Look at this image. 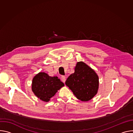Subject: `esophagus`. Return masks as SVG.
<instances>
[{"mask_svg":"<svg viewBox=\"0 0 133 133\" xmlns=\"http://www.w3.org/2000/svg\"><path fill=\"white\" fill-rule=\"evenodd\" d=\"M61 78H62V82H63V83H65L66 80V77L64 76H62V77H61Z\"/></svg>","mask_w":133,"mask_h":133,"instance_id":"34e87169","label":"esophagus"}]
</instances>
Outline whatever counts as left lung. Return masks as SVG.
Here are the masks:
<instances>
[{
    "label": "left lung",
    "instance_id": "obj_1",
    "mask_svg": "<svg viewBox=\"0 0 133 133\" xmlns=\"http://www.w3.org/2000/svg\"><path fill=\"white\" fill-rule=\"evenodd\" d=\"M65 84L77 99L87 102L96 95L99 88V77L93 69L83 62L77 63L74 73L67 79Z\"/></svg>",
    "mask_w": 133,
    "mask_h": 133
}]
</instances>
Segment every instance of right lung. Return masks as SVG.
Listing matches in <instances>:
<instances>
[{"label":"right lung","instance_id":"right-lung-1","mask_svg":"<svg viewBox=\"0 0 133 133\" xmlns=\"http://www.w3.org/2000/svg\"><path fill=\"white\" fill-rule=\"evenodd\" d=\"M64 84L58 77H51L45 72L36 74L32 81L31 89L35 96L44 102H48Z\"/></svg>","mask_w":133,"mask_h":133}]
</instances>
